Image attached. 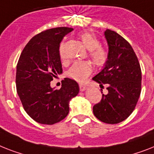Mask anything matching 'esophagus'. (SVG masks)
I'll use <instances>...</instances> for the list:
<instances>
[{
  "instance_id": "obj_1",
  "label": "esophagus",
  "mask_w": 154,
  "mask_h": 154,
  "mask_svg": "<svg viewBox=\"0 0 154 154\" xmlns=\"http://www.w3.org/2000/svg\"><path fill=\"white\" fill-rule=\"evenodd\" d=\"M79 87H80V90H81V92H83V91L86 90V88H87V86L83 85V84H80Z\"/></svg>"
}]
</instances>
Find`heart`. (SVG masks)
<instances>
[{"instance_id": "1", "label": "heart", "mask_w": 154, "mask_h": 154, "mask_svg": "<svg viewBox=\"0 0 154 154\" xmlns=\"http://www.w3.org/2000/svg\"><path fill=\"white\" fill-rule=\"evenodd\" d=\"M79 37L84 46L90 51V56L94 64L97 67H103L105 66L108 60V53L105 49L100 47V41L99 40L96 35L92 32H84L80 34ZM59 55L63 58V42L59 47ZM92 71V66L89 62H76L68 70L67 76L71 79L83 82L91 74Z\"/></svg>"}]
</instances>
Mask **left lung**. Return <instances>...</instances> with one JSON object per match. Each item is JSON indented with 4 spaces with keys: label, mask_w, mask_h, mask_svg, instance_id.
<instances>
[{
    "label": "left lung",
    "mask_w": 154,
    "mask_h": 154,
    "mask_svg": "<svg viewBox=\"0 0 154 154\" xmlns=\"http://www.w3.org/2000/svg\"><path fill=\"white\" fill-rule=\"evenodd\" d=\"M104 35L108 60L92 80L100 86L106 84L108 92L93 106V113L99 120L116 124L128 118L135 108L142 89V71L129 42L112 30H106Z\"/></svg>",
    "instance_id": "1"
}]
</instances>
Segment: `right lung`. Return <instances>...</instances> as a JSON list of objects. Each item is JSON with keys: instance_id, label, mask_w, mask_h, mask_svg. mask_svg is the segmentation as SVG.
<instances>
[{"instance_id": "add662e5", "label": "right lung", "mask_w": 154, "mask_h": 154, "mask_svg": "<svg viewBox=\"0 0 154 154\" xmlns=\"http://www.w3.org/2000/svg\"><path fill=\"white\" fill-rule=\"evenodd\" d=\"M71 27H55L36 35L27 42L16 66V90L27 115L41 124L62 121L69 112V103L79 92L74 80L65 78L60 89L51 87L62 74L60 42Z\"/></svg>"}]
</instances>
